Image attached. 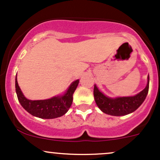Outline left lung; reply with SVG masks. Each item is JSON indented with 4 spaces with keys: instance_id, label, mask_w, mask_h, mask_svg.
<instances>
[{
    "instance_id": "left-lung-1",
    "label": "left lung",
    "mask_w": 160,
    "mask_h": 160,
    "mask_svg": "<svg viewBox=\"0 0 160 160\" xmlns=\"http://www.w3.org/2000/svg\"><path fill=\"white\" fill-rule=\"evenodd\" d=\"M147 87L144 89L134 96L128 97H107L101 92L96 85H94L93 95L96 105L102 112L114 116H122L134 112L143 102L149 90L150 77H147Z\"/></svg>"
}]
</instances>
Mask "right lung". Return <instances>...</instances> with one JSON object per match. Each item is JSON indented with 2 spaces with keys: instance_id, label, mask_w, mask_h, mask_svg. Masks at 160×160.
I'll return each mask as SVG.
<instances>
[{
  "instance_id": "1",
  "label": "right lung",
  "mask_w": 160,
  "mask_h": 160,
  "mask_svg": "<svg viewBox=\"0 0 160 160\" xmlns=\"http://www.w3.org/2000/svg\"><path fill=\"white\" fill-rule=\"evenodd\" d=\"M78 83L79 80L73 81L62 96H54L45 100H29L22 94L17 83V77L15 80L16 92L21 106L33 116L45 119L61 117L68 111L73 102V94Z\"/></svg>"
}]
</instances>
